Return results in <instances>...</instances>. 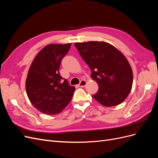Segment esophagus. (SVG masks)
Wrapping results in <instances>:
<instances>
[{"mask_svg":"<svg viewBox=\"0 0 158 158\" xmlns=\"http://www.w3.org/2000/svg\"><path fill=\"white\" fill-rule=\"evenodd\" d=\"M85 85H86V81L82 80L80 81V84H78V86L80 87V88H84V87L85 86Z\"/></svg>","mask_w":158,"mask_h":158,"instance_id":"34e87169","label":"esophagus"}]
</instances>
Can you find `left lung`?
<instances>
[{"instance_id": "8db88e82", "label": "left lung", "mask_w": 158, "mask_h": 158, "mask_svg": "<svg viewBox=\"0 0 158 158\" xmlns=\"http://www.w3.org/2000/svg\"><path fill=\"white\" fill-rule=\"evenodd\" d=\"M92 70L98 84L92 97L104 106H115L125 100L132 88L133 74L127 59L115 47L102 41L74 44Z\"/></svg>"}]
</instances>
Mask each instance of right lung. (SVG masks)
Returning a JSON list of instances; mask_svg holds the SVG:
<instances>
[{
  "label": "right lung",
  "mask_w": 158,
  "mask_h": 158,
  "mask_svg": "<svg viewBox=\"0 0 158 158\" xmlns=\"http://www.w3.org/2000/svg\"><path fill=\"white\" fill-rule=\"evenodd\" d=\"M70 45H47L36 55L28 72L27 95L33 106L43 113H60L73 98L75 88L59 73L61 60Z\"/></svg>",
  "instance_id": "add662e5"
}]
</instances>
